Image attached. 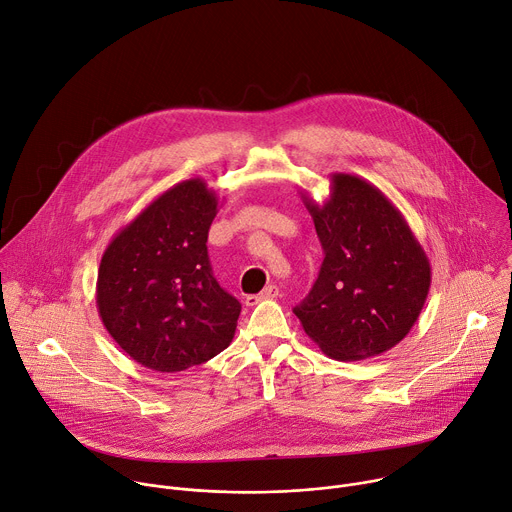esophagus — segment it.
<instances>
[{"instance_id": "esophagus-1", "label": "esophagus", "mask_w": 512, "mask_h": 512, "mask_svg": "<svg viewBox=\"0 0 512 512\" xmlns=\"http://www.w3.org/2000/svg\"><path fill=\"white\" fill-rule=\"evenodd\" d=\"M279 296V287L277 285H267L261 294H257V296H247L245 298V304L251 308V306H257L259 302H263V300H273V298H277Z\"/></svg>"}]
</instances>
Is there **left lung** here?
Here are the masks:
<instances>
[{
  "instance_id": "obj_1",
  "label": "left lung",
  "mask_w": 512,
  "mask_h": 512,
  "mask_svg": "<svg viewBox=\"0 0 512 512\" xmlns=\"http://www.w3.org/2000/svg\"><path fill=\"white\" fill-rule=\"evenodd\" d=\"M302 200L324 249L320 275L294 308L304 332L334 360L391 350L417 322L431 285L429 259L399 208L371 182L330 174V194Z\"/></svg>"
}]
</instances>
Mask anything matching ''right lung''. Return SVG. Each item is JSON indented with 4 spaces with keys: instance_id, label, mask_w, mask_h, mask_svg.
Wrapping results in <instances>:
<instances>
[{
    "instance_id": "1",
    "label": "right lung",
    "mask_w": 512,
    "mask_h": 512,
    "mask_svg": "<svg viewBox=\"0 0 512 512\" xmlns=\"http://www.w3.org/2000/svg\"><path fill=\"white\" fill-rule=\"evenodd\" d=\"M218 196L190 178L145 206L107 245L97 310L119 348L141 367L178 373L223 352L241 304L218 285L206 239Z\"/></svg>"
}]
</instances>
